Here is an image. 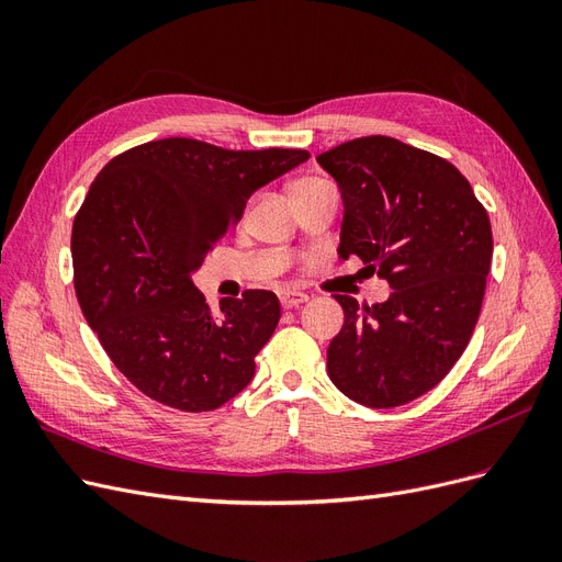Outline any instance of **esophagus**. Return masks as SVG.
<instances>
[{"label":"esophagus","mask_w":562,"mask_h":562,"mask_svg":"<svg viewBox=\"0 0 562 562\" xmlns=\"http://www.w3.org/2000/svg\"><path fill=\"white\" fill-rule=\"evenodd\" d=\"M279 297H281L283 310H293V307H300V304H304V302L310 300L307 295L300 293V291H283Z\"/></svg>","instance_id":"34e87169"}]
</instances>
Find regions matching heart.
I'll return each instance as SVG.
<instances>
[{
	"mask_svg": "<svg viewBox=\"0 0 562 562\" xmlns=\"http://www.w3.org/2000/svg\"><path fill=\"white\" fill-rule=\"evenodd\" d=\"M314 182H318V180H314V178H307V180H300V182H295V184H293V190H295V187H304V184H314Z\"/></svg>",
	"mask_w": 562,
	"mask_h": 562,
	"instance_id": "heart-1",
	"label": "heart"
}]
</instances>
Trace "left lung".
<instances>
[{"instance_id": "8db88e82", "label": "left lung", "mask_w": 562, "mask_h": 562, "mask_svg": "<svg viewBox=\"0 0 562 562\" xmlns=\"http://www.w3.org/2000/svg\"><path fill=\"white\" fill-rule=\"evenodd\" d=\"M342 192L339 258L391 288L361 307L335 295L345 326L328 347V375L368 407L427 394L464 353L492 260L490 217L469 180L431 151L368 135L316 157Z\"/></svg>"}]
</instances>
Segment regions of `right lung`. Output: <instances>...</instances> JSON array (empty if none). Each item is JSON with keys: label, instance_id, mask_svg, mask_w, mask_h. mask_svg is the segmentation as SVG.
Masks as SVG:
<instances>
[{"label": "right lung", "instance_id": "1", "mask_svg": "<svg viewBox=\"0 0 562 562\" xmlns=\"http://www.w3.org/2000/svg\"><path fill=\"white\" fill-rule=\"evenodd\" d=\"M307 159V149L166 138L114 157L93 180L72 225L77 300L112 363L151 401L209 413L252 380L279 297L246 291L213 316L192 274L250 194Z\"/></svg>", "mask_w": 562, "mask_h": 562}]
</instances>
